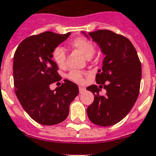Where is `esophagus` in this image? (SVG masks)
<instances>
[{"label":"esophagus","instance_id":"esophagus-1","mask_svg":"<svg viewBox=\"0 0 156 156\" xmlns=\"http://www.w3.org/2000/svg\"><path fill=\"white\" fill-rule=\"evenodd\" d=\"M84 91H85V88H84V87H79L80 94H83Z\"/></svg>","mask_w":156,"mask_h":156}]
</instances>
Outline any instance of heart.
<instances>
[{
    "instance_id": "obj_1",
    "label": "heart",
    "mask_w": 156,
    "mask_h": 156,
    "mask_svg": "<svg viewBox=\"0 0 156 156\" xmlns=\"http://www.w3.org/2000/svg\"><path fill=\"white\" fill-rule=\"evenodd\" d=\"M71 46L74 49L80 51L85 58H90L95 52V45L90 40L87 39L85 37H77L72 40L71 43ZM52 59L58 66L60 68H63L66 66V52L64 49L61 46L55 47L51 54ZM68 77L72 80L82 83L84 81L83 73L80 71H72L68 74Z\"/></svg>"
}]
</instances>
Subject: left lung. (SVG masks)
<instances>
[{
  "mask_svg": "<svg viewBox=\"0 0 156 156\" xmlns=\"http://www.w3.org/2000/svg\"><path fill=\"white\" fill-rule=\"evenodd\" d=\"M105 54L102 67L96 75L97 84L87 89L94 100L87 108L89 119L100 126H111L126 116L139 94L142 65L137 51L129 40L110 30L89 32ZM102 87L105 95L99 94Z\"/></svg>",
  "mask_w": 156,
  "mask_h": 156,
  "instance_id": "obj_1",
  "label": "left lung"
}]
</instances>
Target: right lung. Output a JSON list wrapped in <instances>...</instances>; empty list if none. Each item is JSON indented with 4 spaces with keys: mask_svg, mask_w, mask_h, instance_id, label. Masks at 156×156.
Listing matches in <instances>:
<instances>
[{
    "mask_svg": "<svg viewBox=\"0 0 156 156\" xmlns=\"http://www.w3.org/2000/svg\"><path fill=\"white\" fill-rule=\"evenodd\" d=\"M71 33L44 32L27 37L14 55V91L25 112L44 125L61 123L69 114V106L79 94L76 84L64 80L54 90L49 85L61 80L52 51Z\"/></svg>",
    "mask_w": 156,
    "mask_h": 156,
    "instance_id": "add662e5",
    "label": "right lung"
}]
</instances>
